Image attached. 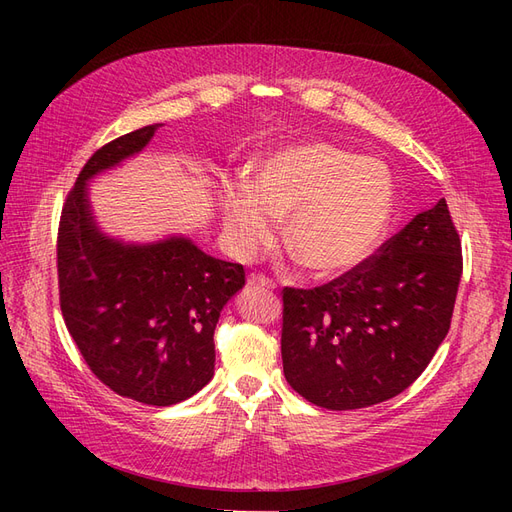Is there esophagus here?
<instances>
[{
	"mask_svg": "<svg viewBox=\"0 0 512 512\" xmlns=\"http://www.w3.org/2000/svg\"><path fill=\"white\" fill-rule=\"evenodd\" d=\"M247 286H252V288H275V282L269 280L267 275L252 273L250 277H247Z\"/></svg>",
	"mask_w": 512,
	"mask_h": 512,
	"instance_id": "34e87169",
	"label": "esophagus"
}]
</instances>
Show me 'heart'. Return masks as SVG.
<instances>
[{"instance_id":"b5f03b06","label":"heart","mask_w":512,"mask_h":512,"mask_svg":"<svg viewBox=\"0 0 512 512\" xmlns=\"http://www.w3.org/2000/svg\"><path fill=\"white\" fill-rule=\"evenodd\" d=\"M395 209V183L380 160L324 141L277 149L256 162L252 185L226 183L222 224L239 256H252L284 220V245L301 267L339 275L376 252Z\"/></svg>"}]
</instances>
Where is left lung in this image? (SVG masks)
Segmentation results:
<instances>
[{
    "label": "left lung",
    "mask_w": 512,
    "mask_h": 512,
    "mask_svg": "<svg viewBox=\"0 0 512 512\" xmlns=\"http://www.w3.org/2000/svg\"><path fill=\"white\" fill-rule=\"evenodd\" d=\"M461 269V241L440 198L359 267L312 290L284 288L288 384L327 410L406 391L451 329Z\"/></svg>",
    "instance_id": "obj_1"
}]
</instances>
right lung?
Listing matches in <instances>:
<instances>
[{
	"label": "right lung",
	"instance_id": "right-lung-1",
	"mask_svg": "<svg viewBox=\"0 0 512 512\" xmlns=\"http://www.w3.org/2000/svg\"><path fill=\"white\" fill-rule=\"evenodd\" d=\"M158 128L123 134L87 160L61 209L57 275L61 314L96 378L121 397L173 406L213 378L215 324L245 271L188 237L123 243L100 230L87 183L141 153Z\"/></svg>",
	"mask_w": 512,
	"mask_h": 512
}]
</instances>
